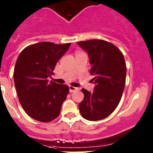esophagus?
Here are the masks:
<instances>
[{
    "label": "esophagus",
    "mask_w": 153,
    "mask_h": 153,
    "mask_svg": "<svg viewBox=\"0 0 153 153\" xmlns=\"http://www.w3.org/2000/svg\"><path fill=\"white\" fill-rule=\"evenodd\" d=\"M69 92H73L74 91L77 90V89H78V88L75 87V86H69Z\"/></svg>",
    "instance_id": "34e87169"
}]
</instances>
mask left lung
Here are the masks:
<instances>
[{
	"label": "left lung",
	"instance_id": "left-lung-1",
	"mask_svg": "<svg viewBox=\"0 0 153 153\" xmlns=\"http://www.w3.org/2000/svg\"><path fill=\"white\" fill-rule=\"evenodd\" d=\"M78 46L88 54L95 87L91 93L82 89L84 98L79 104L81 115L88 121L109 116L121 101L126 81L124 58L115 46L103 40L80 41Z\"/></svg>",
	"mask_w": 153,
	"mask_h": 153
}]
</instances>
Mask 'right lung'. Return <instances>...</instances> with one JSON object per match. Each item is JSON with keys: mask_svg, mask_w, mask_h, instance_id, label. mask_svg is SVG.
<instances>
[{"mask_svg": "<svg viewBox=\"0 0 153 153\" xmlns=\"http://www.w3.org/2000/svg\"><path fill=\"white\" fill-rule=\"evenodd\" d=\"M70 45L38 43L26 47L17 59L13 75L18 99L24 111L35 120L49 122L59 115L69 87L48 82L47 78Z\"/></svg>", "mask_w": 153, "mask_h": 153, "instance_id": "right-lung-1", "label": "right lung"}]
</instances>
